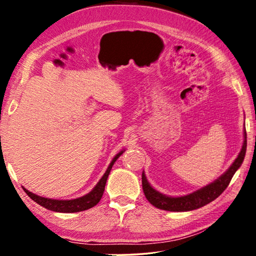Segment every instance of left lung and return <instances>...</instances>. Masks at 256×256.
Wrapping results in <instances>:
<instances>
[{"instance_id": "left-lung-1", "label": "left lung", "mask_w": 256, "mask_h": 256, "mask_svg": "<svg viewBox=\"0 0 256 256\" xmlns=\"http://www.w3.org/2000/svg\"><path fill=\"white\" fill-rule=\"evenodd\" d=\"M246 145H248V142H246V129H244L243 147H242L240 153L234 160V163L232 164V166L214 182L206 186L202 189L194 192V194L184 196L172 198V196L160 194V192L154 190L150 186L144 172H142V184L146 199L154 207L162 210H168V212H189V210H194L204 207V206L208 204L209 202H212V201L218 198L226 190V188L230 183L232 178L234 176L235 172L240 168L242 163H243L246 153Z\"/></svg>"}]
</instances>
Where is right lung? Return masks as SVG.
<instances>
[{
    "mask_svg": "<svg viewBox=\"0 0 256 256\" xmlns=\"http://www.w3.org/2000/svg\"><path fill=\"white\" fill-rule=\"evenodd\" d=\"M122 153L124 152H120L119 154H116L114 156V158L111 160L109 168H108V170L106 171L104 176L101 178V180L98 182V184L94 186V189L90 192V194L80 196V198L73 199V200H55V199H48V198H44V196H39L37 194H34L32 192L28 191L26 189H24V190L26 194L34 201V202H37L38 204L42 206V207L46 208L48 210H52V212H83V210H88L90 208L94 207L96 204H98V201L101 200L103 192H104L106 178H108V176H109L110 171L112 168V165L114 164L116 160H118L119 156Z\"/></svg>",
    "mask_w": 256,
    "mask_h": 256,
    "instance_id": "obj_1",
    "label": "right lung"
}]
</instances>
